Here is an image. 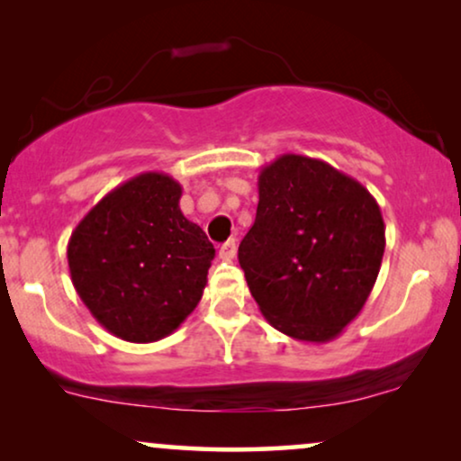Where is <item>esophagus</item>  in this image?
Instances as JSON below:
<instances>
[{
    "label": "esophagus",
    "mask_w": 461,
    "mask_h": 461,
    "mask_svg": "<svg viewBox=\"0 0 461 461\" xmlns=\"http://www.w3.org/2000/svg\"><path fill=\"white\" fill-rule=\"evenodd\" d=\"M236 250H238V244H236L234 238H231V240H227V242L221 244L219 258L223 259V261H231V259L236 258Z\"/></svg>",
    "instance_id": "esophagus-1"
}]
</instances>
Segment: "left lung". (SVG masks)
I'll return each mask as SVG.
<instances>
[{
	"label": "left lung",
	"instance_id": "left-lung-1",
	"mask_svg": "<svg viewBox=\"0 0 461 461\" xmlns=\"http://www.w3.org/2000/svg\"><path fill=\"white\" fill-rule=\"evenodd\" d=\"M255 223L238 261L266 321L302 342H330L361 312L385 253L370 191L330 163L281 155L261 167Z\"/></svg>",
	"mask_w": 461,
	"mask_h": 461
}]
</instances>
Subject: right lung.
<instances>
[{"mask_svg": "<svg viewBox=\"0 0 461 461\" xmlns=\"http://www.w3.org/2000/svg\"><path fill=\"white\" fill-rule=\"evenodd\" d=\"M180 195L167 174H138L104 195L69 238L76 294L121 340H161L202 300L214 247L180 211Z\"/></svg>", "mask_w": 461, "mask_h": 461, "instance_id": "add662e5", "label": "right lung"}]
</instances>
